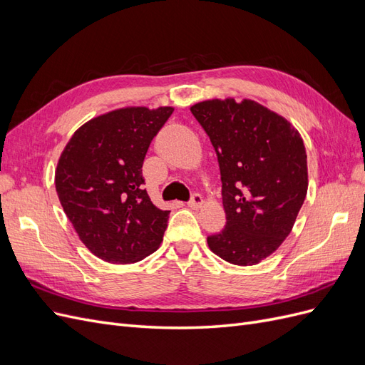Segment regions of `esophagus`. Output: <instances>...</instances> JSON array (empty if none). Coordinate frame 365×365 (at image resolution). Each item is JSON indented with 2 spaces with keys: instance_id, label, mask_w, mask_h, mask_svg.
Listing matches in <instances>:
<instances>
[{
  "instance_id": "obj_1",
  "label": "esophagus",
  "mask_w": 365,
  "mask_h": 365,
  "mask_svg": "<svg viewBox=\"0 0 365 365\" xmlns=\"http://www.w3.org/2000/svg\"><path fill=\"white\" fill-rule=\"evenodd\" d=\"M202 204H204L202 196H201L200 193H195V195L192 196L190 202H189V207H192V208H201V207H202Z\"/></svg>"
}]
</instances>
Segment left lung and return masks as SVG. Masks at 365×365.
Segmentation results:
<instances>
[{"mask_svg": "<svg viewBox=\"0 0 365 365\" xmlns=\"http://www.w3.org/2000/svg\"><path fill=\"white\" fill-rule=\"evenodd\" d=\"M217 153L227 224L207 237L216 256L251 267L289 236L307 193L303 138L288 120L251 98L195 103Z\"/></svg>", "mask_w": 365, "mask_h": 365, "instance_id": "left-lung-1", "label": "left lung"}]
</instances>
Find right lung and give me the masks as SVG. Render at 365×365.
Returning <instances> with one entry per match:
<instances>
[{"mask_svg": "<svg viewBox=\"0 0 365 365\" xmlns=\"http://www.w3.org/2000/svg\"><path fill=\"white\" fill-rule=\"evenodd\" d=\"M172 106H126L88 120L63 148L54 185L82 244L108 263H135L155 252L168 228L145 190L143 161Z\"/></svg>", "mask_w": 365, "mask_h": 365, "instance_id": "1", "label": "right lung"}]
</instances>
